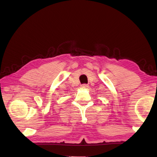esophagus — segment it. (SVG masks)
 I'll return each instance as SVG.
<instances>
[{"instance_id":"obj_1","label":"esophagus","mask_w":157,"mask_h":157,"mask_svg":"<svg viewBox=\"0 0 157 157\" xmlns=\"http://www.w3.org/2000/svg\"><path fill=\"white\" fill-rule=\"evenodd\" d=\"M88 87H89V86H88V84H82V85L81 86V88H84V89L88 88Z\"/></svg>"}]
</instances>
